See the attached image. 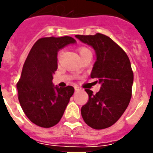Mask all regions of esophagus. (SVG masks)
<instances>
[{
  "label": "esophagus",
  "mask_w": 153,
  "mask_h": 153,
  "mask_svg": "<svg viewBox=\"0 0 153 153\" xmlns=\"http://www.w3.org/2000/svg\"><path fill=\"white\" fill-rule=\"evenodd\" d=\"M74 88H75V91H76V92H77V91H79V90H80L78 87H74Z\"/></svg>",
  "instance_id": "esophagus-1"
}]
</instances>
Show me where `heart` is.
I'll use <instances>...</instances> for the list:
<instances>
[{
  "label": "heart",
  "mask_w": 153,
  "mask_h": 153,
  "mask_svg": "<svg viewBox=\"0 0 153 153\" xmlns=\"http://www.w3.org/2000/svg\"><path fill=\"white\" fill-rule=\"evenodd\" d=\"M88 51H89V50H88V49H87V48H85V47H80V48H78V52H79V54H80V55H82L83 53L88 52Z\"/></svg>",
  "instance_id": "1"
}]
</instances>
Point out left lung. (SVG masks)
Returning <instances> with one entry per match:
<instances>
[{"label": "left lung", "instance_id": "left-lung-1", "mask_svg": "<svg viewBox=\"0 0 153 153\" xmlns=\"http://www.w3.org/2000/svg\"><path fill=\"white\" fill-rule=\"evenodd\" d=\"M76 38L95 50L91 77L101 85L96 94L86 89L89 99L82 107V116L93 129H105L121 117L131 101L134 79L131 62L126 52L108 36L96 33Z\"/></svg>", "mask_w": 153, "mask_h": 153}]
</instances>
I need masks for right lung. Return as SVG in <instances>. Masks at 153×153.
<instances>
[{"mask_svg":"<svg viewBox=\"0 0 153 153\" xmlns=\"http://www.w3.org/2000/svg\"><path fill=\"white\" fill-rule=\"evenodd\" d=\"M76 41L69 36L42 38L32 47L17 84L18 100L33 124L50 128L63 116L74 88H59L52 82L57 70L58 51Z\"/></svg>","mask_w":153,"mask_h":153,"instance_id":"add662e5","label":"right lung"}]
</instances>
